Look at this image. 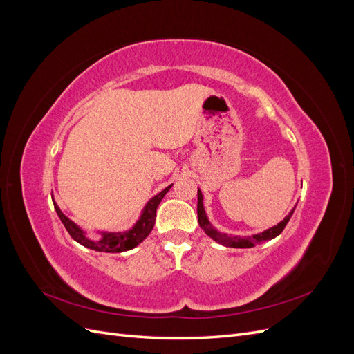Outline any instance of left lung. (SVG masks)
Instances as JSON below:
<instances>
[{"instance_id": "obj_1", "label": "left lung", "mask_w": 354, "mask_h": 354, "mask_svg": "<svg viewBox=\"0 0 354 354\" xmlns=\"http://www.w3.org/2000/svg\"><path fill=\"white\" fill-rule=\"evenodd\" d=\"M202 201H203L202 192H201V189H198V221H199V226L202 227L203 232L208 234L211 239H214V241L224 245V246H230V248H252V246H255L257 243H263L266 241H270V239H274L276 236H279V234L282 233V230L285 229V226L288 224L289 218L292 217L294 209H295V208H292L291 212H289L281 223H277L276 226L267 229L261 233L252 234V236L241 238V236H232V234L221 233L217 229H214L212 224L209 223V220L207 217V212H205V208H203Z\"/></svg>"}]
</instances>
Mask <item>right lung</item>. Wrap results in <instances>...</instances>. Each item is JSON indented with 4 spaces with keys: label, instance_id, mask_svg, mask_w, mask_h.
Returning a JSON list of instances; mask_svg holds the SVG:
<instances>
[{
    "label": "right lung",
    "instance_id": "right-lung-1",
    "mask_svg": "<svg viewBox=\"0 0 354 354\" xmlns=\"http://www.w3.org/2000/svg\"><path fill=\"white\" fill-rule=\"evenodd\" d=\"M171 186L173 185L167 186L162 192H159L158 195H155L146 203L140 217H138V220L136 221V224L131 229H128L125 232H100L99 239L88 238L87 233H85L78 224H75L71 218H68L57 207L55 198H53V203H55V209L57 212L59 218L62 220L63 226L66 227L68 233L71 234L73 241H77L78 243L85 246V248H90L99 252H124V251L136 248V246L138 243H142L149 236V233L152 232L155 226L156 209H158L159 202L162 201V198L167 195V192L171 189Z\"/></svg>",
    "mask_w": 354,
    "mask_h": 354
}]
</instances>
